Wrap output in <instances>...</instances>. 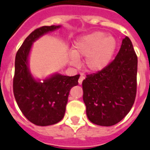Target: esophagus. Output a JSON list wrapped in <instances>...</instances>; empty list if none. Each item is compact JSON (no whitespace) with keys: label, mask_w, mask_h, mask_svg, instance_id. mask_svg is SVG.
I'll return each mask as SVG.
<instances>
[{"label":"esophagus","mask_w":150,"mask_h":150,"mask_svg":"<svg viewBox=\"0 0 150 150\" xmlns=\"http://www.w3.org/2000/svg\"><path fill=\"white\" fill-rule=\"evenodd\" d=\"M85 79V76L84 75H81V76H80L79 77V83L80 85L82 84V81H83V80Z\"/></svg>","instance_id":"1"}]
</instances>
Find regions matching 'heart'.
Returning a JSON list of instances; mask_svg holds the SVG:
<instances>
[{"label":"heart","mask_w":150,"mask_h":150,"mask_svg":"<svg viewBox=\"0 0 150 150\" xmlns=\"http://www.w3.org/2000/svg\"><path fill=\"white\" fill-rule=\"evenodd\" d=\"M117 48V40L106 32L94 31L83 35L75 41L69 55L71 63L77 64L85 57L83 65L89 71L102 70L110 63Z\"/></svg>","instance_id":"heart-1"}]
</instances>
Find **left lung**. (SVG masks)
I'll use <instances>...</instances> for the list:
<instances>
[{"label": "left lung", "mask_w": 150, "mask_h": 150, "mask_svg": "<svg viewBox=\"0 0 150 150\" xmlns=\"http://www.w3.org/2000/svg\"><path fill=\"white\" fill-rule=\"evenodd\" d=\"M138 58L132 41L123 39L114 61L82 82L83 101L91 122L112 126L132 109L137 90Z\"/></svg>", "instance_id": "1"}]
</instances>
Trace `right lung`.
Wrapping results in <instances>:
<instances>
[{"instance_id": "1", "label": "right lung", "mask_w": 150, "mask_h": 150, "mask_svg": "<svg viewBox=\"0 0 150 150\" xmlns=\"http://www.w3.org/2000/svg\"><path fill=\"white\" fill-rule=\"evenodd\" d=\"M61 25L42 26L32 32L18 50L15 61L13 93L20 110L34 125L47 126L62 120L70 89L79 84L80 75L66 76L55 74L43 82L32 76L28 57L33 43Z\"/></svg>"}]
</instances>
